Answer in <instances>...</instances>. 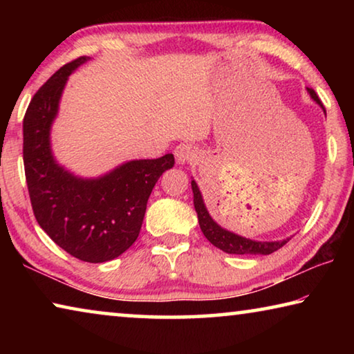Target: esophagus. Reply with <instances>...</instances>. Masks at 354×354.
Wrapping results in <instances>:
<instances>
[{"label": "esophagus", "instance_id": "esophagus-1", "mask_svg": "<svg viewBox=\"0 0 354 354\" xmlns=\"http://www.w3.org/2000/svg\"><path fill=\"white\" fill-rule=\"evenodd\" d=\"M196 158V151L194 147L187 145V143H179L175 148V159L179 165L189 164Z\"/></svg>", "mask_w": 354, "mask_h": 354}]
</instances>
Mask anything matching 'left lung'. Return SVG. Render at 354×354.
<instances>
[{
	"instance_id": "obj_1",
	"label": "left lung",
	"mask_w": 354,
	"mask_h": 354,
	"mask_svg": "<svg viewBox=\"0 0 354 354\" xmlns=\"http://www.w3.org/2000/svg\"><path fill=\"white\" fill-rule=\"evenodd\" d=\"M309 97L315 101L317 104L322 107L323 113L326 117V111L323 107L322 101L317 97V93L313 88H306ZM192 192H194V206L196 215H198V223L203 231V234L211 242L214 247L220 248L227 254H272L273 251L279 250L283 245L290 241V237L283 239V241H253V239L239 236L236 232L227 231L226 227L220 226L217 221H215L211 214H209L207 207L205 205V200H203L201 190L198 184L194 178H192Z\"/></svg>"
}]
</instances>
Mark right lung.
I'll list each match as a JSON object with an SVG mask.
<instances>
[{
    "label": "right lung",
    "instance_id": "1",
    "mask_svg": "<svg viewBox=\"0 0 354 354\" xmlns=\"http://www.w3.org/2000/svg\"><path fill=\"white\" fill-rule=\"evenodd\" d=\"M88 59L64 65L34 95L23 120V162L41 230L68 254L100 263L115 259L139 237L154 184L175 165V158L127 160L93 178L75 175L57 162L53 123L70 75Z\"/></svg>",
    "mask_w": 354,
    "mask_h": 354
}]
</instances>
